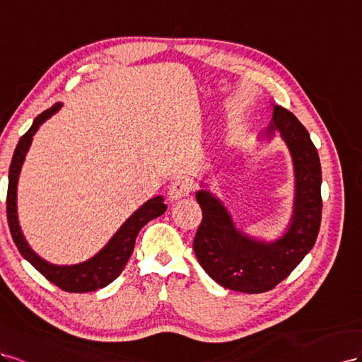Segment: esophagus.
<instances>
[{
    "mask_svg": "<svg viewBox=\"0 0 362 362\" xmlns=\"http://www.w3.org/2000/svg\"><path fill=\"white\" fill-rule=\"evenodd\" d=\"M191 191V183L188 179L185 177H177L175 180L171 182L170 185V189H168V195H170V200L175 202V200H180L185 199Z\"/></svg>",
    "mask_w": 362,
    "mask_h": 362,
    "instance_id": "34e87169",
    "label": "esophagus"
}]
</instances>
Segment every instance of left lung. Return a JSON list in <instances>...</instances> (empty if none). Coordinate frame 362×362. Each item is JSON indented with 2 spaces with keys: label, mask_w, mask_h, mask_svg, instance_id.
<instances>
[{
  "label": "left lung",
  "mask_w": 362,
  "mask_h": 362,
  "mask_svg": "<svg viewBox=\"0 0 362 362\" xmlns=\"http://www.w3.org/2000/svg\"><path fill=\"white\" fill-rule=\"evenodd\" d=\"M290 150L294 167V204L286 230L274 241H262L236 227L224 203L206 189L195 192L203 220L194 238V252L203 270L216 284L233 291L257 294L282 282L313 249L322 221V167L308 130L290 110L273 105V119L261 139L274 133Z\"/></svg>",
  "instance_id": "left-lung-1"
}]
</instances>
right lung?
Segmentation results:
<instances>
[{
  "mask_svg": "<svg viewBox=\"0 0 362 362\" xmlns=\"http://www.w3.org/2000/svg\"><path fill=\"white\" fill-rule=\"evenodd\" d=\"M60 107L62 103H56L53 107H49L48 110L37 115L32 124V127L28 129V132L18 142L12 158V163H10L8 168L7 221L10 227V233H12V238L18 247L19 253L23 255L24 259L32 264L40 274L45 276L49 282H53L64 291L89 293L98 290V288H105L121 274L133 252V247H135V241L139 230L148 221L158 218V216H160L167 211V204L163 203L162 195L147 200L122 223V226L113 233L107 244L103 247L97 255L89 257L85 262L72 265H57L42 259L36 252H33L32 247L28 245V243L24 238V233L21 230L18 220V180L21 168H23V163L27 156V151L30 146H32L35 133L48 118H51L56 112H59Z\"/></svg>",
  "mask_w": 362,
  "mask_h": 362,
  "instance_id": "1",
  "label": "right lung"
}]
</instances>
